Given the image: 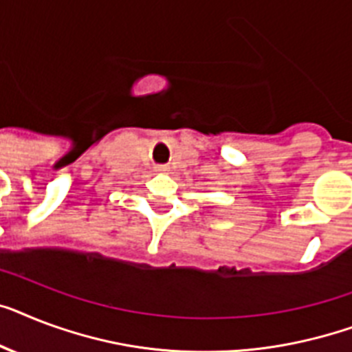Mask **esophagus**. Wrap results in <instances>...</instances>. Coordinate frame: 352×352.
<instances>
[{
    "mask_svg": "<svg viewBox=\"0 0 352 352\" xmlns=\"http://www.w3.org/2000/svg\"><path fill=\"white\" fill-rule=\"evenodd\" d=\"M157 171H162V173H166V171H170V166H166V164H161V166H157Z\"/></svg>",
    "mask_w": 352,
    "mask_h": 352,
    "instance_id": "obj_1",
    "label": "esophagus"
}]
</instances>
